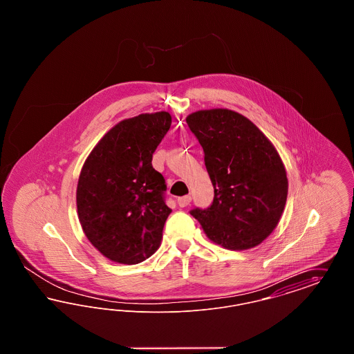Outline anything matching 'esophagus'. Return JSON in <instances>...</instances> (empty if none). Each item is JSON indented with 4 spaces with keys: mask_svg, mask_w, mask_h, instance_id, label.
<instances>
[{
    "mask_svg": "<svg viewBox=\"0 0 354 354\" xmlns=\"http://www.w3.org/2000/svg\"><path fill=\"white\" fill-rule=\"evenodd\" d=\"M189 203H191V196H189V195H185V196H182V198H178V204H179V207H187Z\"/></svg>",
    "mask_w": 354,
    "mask_h": 354,
    "instance_id": "34e87169",
    "label": "esophagus"
}]
</instances>
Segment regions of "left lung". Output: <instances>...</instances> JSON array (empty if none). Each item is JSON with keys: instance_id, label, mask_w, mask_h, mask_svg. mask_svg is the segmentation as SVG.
<instances>
[{"instance_id": "left-lung-1", "label": "left lung", "mask_w": 354, "mask_h": 354, "mask_svg": "<svg viewBox=\"0 0 354 354\" xmlns=\"http://www.w3.org/2000/svg\"><path fill=\"white\" fill-rule=\"evenodd\" d=\"M189 130L204 151L214 202L191 215L227 250H248L272 234L283 215L288 179L281 158L252 122L227 109L192 113Z\"/></svg>"}]
</instances>
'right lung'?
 <instances>
[{
  "instance_id": "1",
  "label": "right lung",
  "mask_w": 354,
  "mask_h": 354,
  "mask_svg": "<svg viewBox=\"0 0 354 354\" xmlns=\"http://www.w3.org/2000/svg\"><path fill=\"white\" fill-rule=\"evenodd\" d=\"M166 111L124 119L102 138L81 169L77 209L88 241L120 264H138L156 252L165 223L166 180L152 153L167 134Z\"/></svg>"
}]
</instances>
